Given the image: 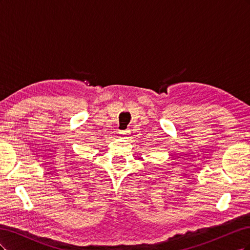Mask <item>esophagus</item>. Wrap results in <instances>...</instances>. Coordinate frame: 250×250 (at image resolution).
Returning <instances> with one entry per match:
<instances>
[{
    "mask_svg": "<svg viewBox=\"0 0 250 250\" xmlns=\"http://www.w3.org/2000/svg\"><path fill=\"white\" fill-rule=\"evenodd\" d=\"M129 130H123V131H121L120 132V134H121V137H123V138H126L128 134H129Z\"/></svg>",
    "mask_w": 250,
    "mask_h": 250,
    "instance_id": "obj_1",
    "label": "esophagus"
}]
</instances>
